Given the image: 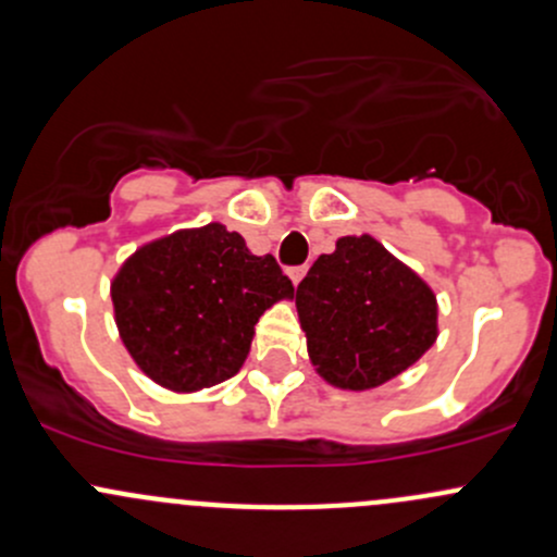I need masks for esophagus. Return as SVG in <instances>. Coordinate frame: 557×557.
I'll return each mask as SVG.
<instances>
[{"label":"esophagus","mask_w":557,"mask_h":557,"mask_svg":"<svg viewBox=\"0 0 557 557\" xmlns=\"http://www.w3.org/2000/svg\"><path fill=\"white\" fill-rule=\"evenodd\" d=\"M304 274H307V269H304V267H290L288 269V277H290V283H294V285L301 283Z\"/></svg>","instance_id":"34e87169"}]
</instances>
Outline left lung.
I'll return each instance as SVG.
<instances>
[{
	"label": "left lung",
	"instance_id": "obj_1",
	"mask_svg": "<svg viewBox=\"0 0 557 557\" xmlns=\"http://www.w3.org/2000/svg\"><path fill=\"white\" fill-rule=\"evenodd\" d=\"M318 376L336 389H376L437 342V296L371 234L336 239L296 288Z\"/></svg>",
	"mask_w": 557,
	"mask_h": 557
}]
</instances>
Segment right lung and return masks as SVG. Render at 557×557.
<instances>
[{"label": "right lung", "instance_id": "add662e5", "mask_svg": "<svg viewBox=\"0 0 557 557\" xmlns=\"http://www.w3.org/2000/svg\"><path fill=\"white\" fill-rule=\"evenodd\" d=\"M294 296L277 261L250 253L219 221L149 239L111 277L114 323L127 355L175 395L232 379L261 314Z\"/></svg>", "mask_w": 557, "mask_h": 557}]
</instances>
